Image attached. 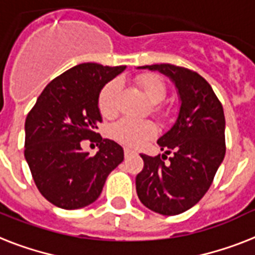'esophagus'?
Masks as SVG:
<instances>
[{
	"instance_id": "obj_1",
	"label": "esophagus",
	"mask_w": 255,
	"mask_h": 255,
	"mask_svg": "<svg viewBox=\"0 0 255 255\" xmlns=\"http://www.w3.org/2000/svg\"><path fill=\"white\" fill-rule=\"evenodd\" d=\"M134 150H132V149H129V148H124V156L126 157H129L131 156V154H134Z\"/></svg>"
}]
</instances>
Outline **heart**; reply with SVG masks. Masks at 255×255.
<instances>
[{
  "label": "heart",
  "instance_id": "obj_1",
  "mask_svg": "<svg viewBox=\"0 0 255 255\" xmlns=\"http://www.w3.org/2000/svg\"><path fill=\"white\" fill-rule=\"evenodd\" d=\"M134 84L137 85L148 101L150 102V113L156 117H162L163 110L161 102L166 94V85L162 78L154 73H141L134 77ZM119 94L121 84L118 80H111L103 85L98 95V107L103 117L113 118L119 110ZM156 133V127L150 121H134L129 118H123L111 127V136L117 141L129 146H138L145 142Z\"/></svg>",
  "mask_w": 255,
  "mask_h": 255
}]
</instances>
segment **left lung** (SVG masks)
Instances as JSON below:
<instances>
[{"instance_id": "1", "label": "left lung", "mask_w": 255, "mask_h": 255, "mask_svg": "<svg viewBox=\"0 0 255 255\" xmlns=\"http://www.w3.org/2000/svg\"><path fill=\"white\" fill-rule=\"evenodd\" d=\"M170 77L181 97L175 124L158 138L161 150L173 153L141 154L144 167L136 177L140 202L157 214L173 216L194 207L208 191L225 156L223 105L211 85L196 72L171 64L146 65Z\"/></svg>"}]
</instances>
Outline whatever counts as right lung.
Returning <instances> with one entry per match:
<instances>
[{"label":"right lung","instance_id":"obj_1","mask_svg":"<svg viewBox=\"0 0 255 255\" xmlns=\"http://www.w3.org/2000/svg\"><path fill=\"white\" fill-rule=\"evenodd\" d=\"M124 68L78 64L53 78L27 114L24 158L38 190L53 206L78 210L92 204L123 161V148L95 131L102 122L99 92ZM82 139L99 145L95 156L82 150Z\"/></svg>","mask_w":255,"mask_h":255}]
</instances>
